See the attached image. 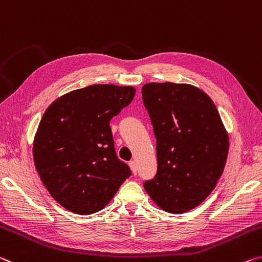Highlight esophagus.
<instances>
[{
  "mask_svg": "<svg viewBox=\"0 0 262 262\" xmlns=\"http://www.w3.org/2000/svg\"><path fill=\"white\" fill-rule=\"evenodd\" d=\"M128 166H130V168H131V170H132V173H134V174L136 175V174H137V170H138V169H137V165H136V162H135L134 160H132V161L128 162Z\"/></svg>",
  "mask_w": 262,
  "mask_h": 262,
  "instance_id": "34e87169",
  "label": "esophagus"
}]
</instances>
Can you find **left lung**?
Masks as SVG:
<instances>
[{"mask_svg": "<svg viewBox=\"0 0 262 262\" xmlns=\"http://www.w3.org/2000/svg\"><path fill=\"white\" fill-rule=\"evenodd\" d=\"M157 138L158 170L144 188L158 207L183 213L207 199L224 170L229 135L211 98L187 83L141 88Z\"/></svg>", "mask_w": 262, "mask_h": 262, "instance_id": "left-lung-1", "label": "left lung"}]
</instances>
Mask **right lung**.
Segmentation results:
<instances>
[{"label": "right lung", "instance_id": "1", "mask_svg": "<svg viewBox=\"0 0 262 262\" xmlns=\"http://www.w3.org/2000/svg\"><path fill=\"white\" fill-rule=\"evenodd\" d=\"M131 85L93 84L57 98L42 115L33 160L51 196L79 215L100 211L131 175L116 156L110 121L134 100Z\"/></svg>", "mask_w": 262, "mask_h": 262}]
</instances>
